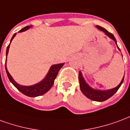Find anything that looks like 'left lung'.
<instances>
[{
	"mask_svg": "<svg viewBox=\"0 0 130 130\" xmlns=\"http://www.w3.org/2000/svg\"><path fill=\"white\" fill-rule=\"evenodd\" d=\"M96 27L100 30L103 31L107 36H109V38L112 39L113 41L116 43V45H117V43H116V40L114 35L112 34L109 33V31L105 29L103 27H102L101 26L96 25ZM118 47V45H117ZM118 49L120 50V49L118 47ZM121 51V50H120ZM78 80H79V83H80V88L81 92H83V94L87 97L89 99L92 100V101H99V102H102L106 101L108 99H109L110 97H111L113 95L116 93L118 89H119V87H121V85H122L123 82L124 80V76L122 78L121 82L120 83V84L117 86V87H114L113 89H108V90H99V89H94L92 88L91 87H89V85H87V83L85 82V80H84L83 77L82 73L79 72L78 74Z\"/></svg>",
	"mask_w": 130,
	"mask_h": 130,
	"instance_id": "left-lung-1",
	"label": "left lung"
}]
</instances>
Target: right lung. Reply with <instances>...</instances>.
Returning a JSON list of instances; mask_svg holds the SVG:
<instances>
[{"instance_id": "add662e5", "label": "right lung", "mask_w": 130, "mask_h": 130, "mask_svg": "<svg viewBox=\"0 0 130 130\" xmlns=\"http://www.w3.org/2000/svg\"><path fill=\"white\" fill-rule=\"evenodd\" d=\"M31 26H27L25 27H24L22 29L19 31L20 32L22 31H25L27 30L29 28H30ZM16 33H15L12 36V38L11 39L10 43H11V41L13 40V38L15 37ZM10 43L9 44V45L7 46L6 50V56L8 54L9 49V45H10ZM6 62H7V58L6 60H5V70H6V73L8 78L10 80V82L14 85V86L19 90L21 93H23V94L25 96L29 97H36L41 96V95L45 94L46 92H47L50 88L52 87L53 84L54 83V80L57 76V74L59 70H60V68H62L64 63H60V64H57V65H53L50 68L49 72H48L45 78L41 81L40 83H38L35 85H31V86H23V85H21L18 84L13 79V78L11 77V76L10 74L9 73L8 70L7 69L6 66Z\"/></svg>"}]
</instances>
